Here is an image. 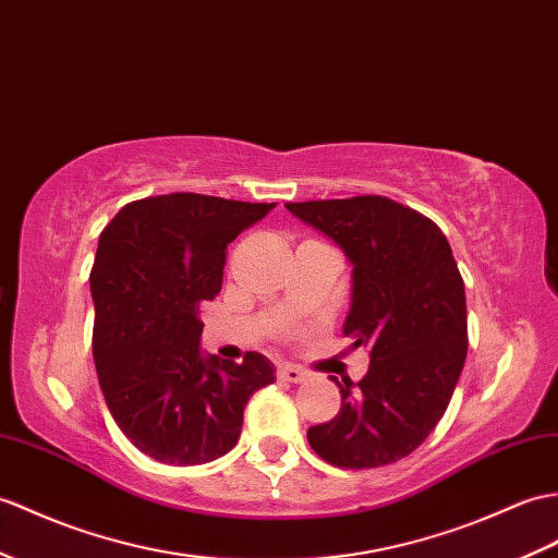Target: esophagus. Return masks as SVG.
<instances>
[{
	"label": "esophagus",
	"mask_w": 558,
	"mask_h": 558,
	"mask_svg": "<svg viewBox=\"0 0 558 558\" xmlns=\"http://www.w3.org/2000/svg\"><path fill=\"white\" fill-rule=\"evenodd\" d=\"M278 378H280V380H288V383H304V380L308 378V375H306L302 368L284 364V366L278 368Z\"/></svg>",
	"instance_id": "1"
}]
</instances>
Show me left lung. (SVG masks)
I'll use <instances>...</instances> for the list:
<instances>
[{
    "mask_svg": "<svg viewBox=\"0 0 558 558\" xmlns=\"http://www.w3.org/2000/svg\"><path fill=\"white\" fill-rule=\"evenodd\" d=\"M352 262L344 338L368 347V373L338 383L342 407L308 427V445L338 469H378L409 457L445 416L469 352L465 292L445 232L378 194L290 202Z\"/></svg>",
    "mask_w": 558,
    "mask_h": 558,
    "instance_id": "left-lung-1",
    "label": "left lung"
}]
</instances>
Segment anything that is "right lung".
Returning <instances> with one entry per match:
<instances>
[{"label": "right lung", "instance_id": "1", "mask_svg": "<svg viewBox=\"0 0 558 558\" xmlns=\"http://www.w3.org/2000/svg\"><path fill=\"white\" fill-rule=\"evenodd\" d=\"M276 204L173 192L125 204L99 235L89 290L101 395L123 435L151 459L206 463L238 445L270 361L202 354L199 306L223 284L228 244Z\"/></svg>", "mask_w": 558, "mask_h": 558}]
</instances>
